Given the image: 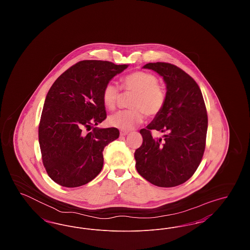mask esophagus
<instances>
[{"mask_svg": "<svg viewBox=\"0 0 250 250\" xmlns=\"http://www.w3.org/2000/svg\"><path fill=\"white\" fill-rule=\"evenodd\" d=\"M128 134V131L121 130L120 131V135L121 136H126Z\"/></svg>", "mask_w": 250, "mask_h": 250, "instance_id": "obj_1", "label": "esophagus"}]
</instances>
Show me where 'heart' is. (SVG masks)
<instances>
[{"mask_svg":"<svg viewBox=\"0 0 250 250\" xmlns=\"http://www.w3.org/2000/svg\"><path fill=\"white\" fill-rule=\"evenodd\" d=\"M123 88L134 93L129 106L132 108L120 110L110 115L108 124L122 130H130L143 121L144 114L148 117L157 115L164 107L166 94L158 86L155 75L148 72L137 71L129 74L123 80ZM120 96V89L115 83H108L105 86L102 99L105 107L112 110L116 107Z\"/></svg>","mask_w":250,"mask_h":250,"instance_id":"1","label":"heart"}]
</instances>
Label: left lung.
<instances>
[{"label": "left lung", "instance_id": "8db88e82", "mask_svg": "<svg viewBox=\"0 0 250 250\" xmlns=\"http://www.w3.org/2000/svg\"><path fill=\"white\" fill-rule=\"evenodd\" d=\"M163 78L166 102L162 110L143 128L142 146L136 150L140 175L160 188H173L187 182L202 161L208 126L207 111L199 85L188 74L167 62H149ZM151 130L167 131L155 140Z\"/></svg>", "mask_w": 250, "mask_h": 250}]
</instances>
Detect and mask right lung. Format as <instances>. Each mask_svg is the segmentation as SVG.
Returning <instances> with one entry per match:
<instances>
[{"mask_svg": "<svg viewBox=\"0 0 250 250\" xmlns=\"http://www.w3.org/2000/svg\"><path fill=\"white\" fill-rule=\"evenodd\" d=\"M128 64L86 60L63 72L45 99L38 128L48 176L62 187L78 188L95 179L104 163L103 150L119 138L115 127H94L107 117L105 86Z\"/></svg>", "mask_w": 250, "mask_h": 250, "instance_id": "add662e5", "label": "right lung"}]
</instances>
